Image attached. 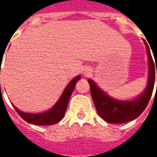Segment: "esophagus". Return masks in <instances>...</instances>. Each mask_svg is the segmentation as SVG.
I'll list each match as a JSON object with an SVG mask.
<instances>
[{
	"instance_id": "34e87169",
	"label": "esophagus",
	"mask_w": 157,
	"mask_h": 157,
	"mask_svg": "<svg viewBox=\"0 0 157 157\" xmlns=\"http://www.w3.org/2000/svg\"><path fill=\"white\" fill-rule=\"evenodd\" d=\"M90 73H91V71H90L89 69L84 70V75L85 76H88Z\"/></svg>"
}]
</instances>
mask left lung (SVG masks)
Returning a JSON list of instances; mask_svg holds the SVG:
<instances>
[{
    "mask_svg": "<svg viewBox=\"0 0 157 157\" xmlns=\"http://www.w3.org/2000/svg\"><path fill=\"white\" fill-rule=\"evenodd\" d=\"M148 57V84L145 91L141 96L132 101H120L113 100L108 95L102 92L93 80L89 79L91 95L94 100L96 110L99 115L101 116L108 123H125L135 120L140 116L145 110L151 98L155 85V75L157 73L156 59L152 58L148 45L145 43ZM157 90V86H156Z\"/></svg>",
    "mask_w": 157,
    "mask_h": 157,
    "instance_id": "8db88e82",
    "label": "left lung"
}]
</instances>
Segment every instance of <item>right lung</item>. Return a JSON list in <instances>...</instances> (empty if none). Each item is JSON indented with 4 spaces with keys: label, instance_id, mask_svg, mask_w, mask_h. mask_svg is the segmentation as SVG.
Segmentation results:
<instances>
[{
    "label": "right lung",
    "instance_id": "add662e5",
    "mask_svg": "<svg viewBox=\"0 0 157 157\" xmlns=\"http://www.w3.org/2000/svg\"><path fill=\"white\" fill-rule=\"evenodd\" d=\"M80 78H81L80 76H77L76 78H74L70 82L68 86L64 89L60 99L55 104V105L51 110L45 112V113H23V112L18 110L15 105H13V106L15 109V111L17 112V113L25 121H27L29 123L38 125V126L53 125V124L57 123L59 121H61L63 119V115L66 112V109H67V105L69 102L70 97H71V95L74 90L76 83L78 80L80 79Z\"/></svg>",
    "mask_w": 157,
    "mask_h": 157
}]
</instances>
